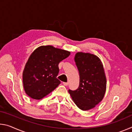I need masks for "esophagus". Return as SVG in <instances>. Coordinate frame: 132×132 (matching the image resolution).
<instances>
[{"instance_id": "obj_1", "label": "esophagus", "mask_w": 132, "mask_h": 132, "mask_svg": "<svg viewBox=\"0 0 132 132\" xmlns=\"http://www.w3.org/2000/svg\"><path fill=\"white\" fill-rule=\"evenodd\" d=\"M62 84H63V85H64V86H68V82H63V83H62Z\"/></svg>"}]
</instances>
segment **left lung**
I'll return each instance as SVG.
<instances>
[{"label": "left lung", "instance_id": "8db88e82", "mask_svg": "<svg viewBox=\"0 0 132 132\" xmlns=\"http://www.w3.org/2000/svg\"><path fill=\"white\" fill-rule=\"evenodd\" d=\"M75 61L79 70L80 84L76 90H69L76 105L82 111L94 108L106 91V80L100 58L89 53L77 52Z\"/></svg>", "mask_w": 132, "mask_h": 132}]
</instances>
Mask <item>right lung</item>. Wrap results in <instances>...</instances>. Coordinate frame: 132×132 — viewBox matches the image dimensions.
I'll use <instances>...</instances> for the list:
<instances>
[{
  "label": "right lung",
  "mask_w": 132,
  "mask_h": 132,
  "mask_svg": "<svg viewBox=\"0 0 132 132\" xmlns=\"http://www.w3.org/2000/svg\"><path fill=\"white\" fill-rule=\"evenodd\" d=\"M69 51L52 46H41L30 55L23 73L26 93L35 100H41L61 84L56 77L60 62L70 55Z\"/></svg>",
  "instance_id": "obj_1"
}]
</instances>
